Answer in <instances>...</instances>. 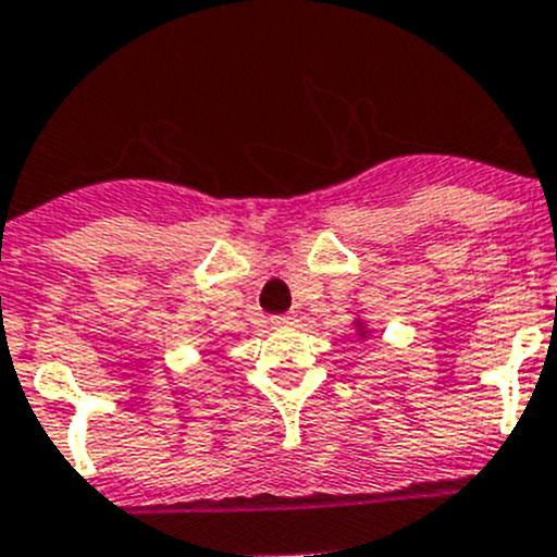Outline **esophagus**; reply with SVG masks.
Segmentation results:
<instances>
[{"label": "esophagus", "instance_id": "obj_1", "mask_svg": "<svg viewBox=\"0 0 557 557\" xmlns=\"http://www.w3.org/2000/svg\"><path fill=\"white\" fill-rule=\"evenodd\" d=\"M272 323L274 326H290V323H296V315L294 312H285V315H272Z\"/></svg>", "mask_w": 557, "mask_h": 557}]
</instances>
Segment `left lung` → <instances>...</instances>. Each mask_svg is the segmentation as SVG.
<instances>
[{
    "instance_id": "8db88e82",
    "label": "left lung",
    "mask_w": 557,
    "mask_h": 557,
    "mask_svg": "<svg viewBox=\"0 0 557 557\" xmlns=\"http://www.w3.org/2000/svg\"><path fill=\"white\" fill-rule=\"evenodd\" d=\"M361 337H364V334H361Z\"/></svg>"
}]
</instances>
